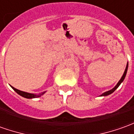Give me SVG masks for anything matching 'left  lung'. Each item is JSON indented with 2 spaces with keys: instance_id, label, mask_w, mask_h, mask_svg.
I'll return each instance as SVG.
<instances>
[{
  "instance_id": "1",
  "label": "left lung",
  "mask_w": 134,
  "mask_h": 134,
  "mask_svg": "<svg viewBox=\"0 0 134 134\" xmlns=\"http://www.w3.org/2000/svg\"><path fill=\"white\" fill-rule=\"evenodd\" d=\"M128 64H127V66H126V68H125V72H124V73H123V75L122 76V78H121V79L119 81V82L117 83V84L115 86V87L114 88H113L112 90H109V91H108V92H104L103 94H101V96H106V95H109V94H111L113 93L115 90H117V87L118 86H120V83L123 81H124V79H125V75H126V73H127V70H128Z\"/></svg>"
}]
</instances>
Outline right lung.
Returning <instances> with one entry per match:
<instances>
[{
    "label": "right lung",
    "mask_w": 134,
    "mask_h": 134,
    "mask_svg": "<svg viewBox=\"0 0 134 134\" xmlns=\"http://www.w3.org/2000/svg\"><path fill=\"white\" fill-rule=\"evenodd\" d=\"M12 89H13L17 94H19L20 95H21L22 97H24L25 98H38V97H40L42 94H43L44 92L42 94H31L28 93V92H23V91H20V90H18L15 88H14L13 86H12Z\"/></svg>",
    "instance_id": "1"
}]
</instances>
